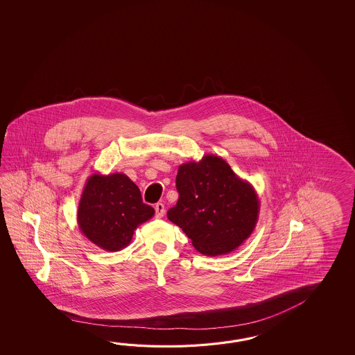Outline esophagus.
I'll list each match as a JSON object with an SVG mask.
<instances>
[{
  "mask_svg": "<svg viewBox=\"0 0 355 355\" xmlns=\"http://www.w3.org/2000/svg\"><path fill=\"white\" fill-rule=\"evenodd\" d=\"M155 211H156V217H157V218L164 217V214H165V205L162 203L156 204V205H155Z\"/></svg>",
  "mask_w": 355,
  "mask_h": 355,
  "instance_id": "34e87169",
  "label": "esophagus"
}]
</instances>
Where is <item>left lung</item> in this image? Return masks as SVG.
<instances>
[{
    "instance_id": "obj_1",
    "label": "left lung",
    "mask_w": 355,
    "mask_h": 355,
    "mask_svg": "<svg viewBox=\"0 0 355 355\" xmlns=\"http://www.w3.org/2000/svg\"><path fill=\"white\" fill-rule=\"evenodd\" d=\"M178 203L167 218L180 227L207 257L230 254L255 230L260 200L249 181L234 174L225 159L205 155L179 166Z\"/></svg>"
}]
</instances>
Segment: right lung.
Returning a JSON list of instances; mask_svg holds the SVG:
<instances>
[{"mask_svg": "<svg viewBox=\"0 0 355 355\" xmlns=\"http://www.w3.org/2000/svg\"><path fill=\"white\" fill-rule=\"evenodd\" d=\"M153 214L155 209L142 202L139 189L127 175L92 174L83 187L77 225L98 248L115 252L127 248L137 227Z\"/></svg>", "mask_w": 355, "mask_h": 355, "instance_id": "right-lung-1", "label": "right lung"}]
</instances>
